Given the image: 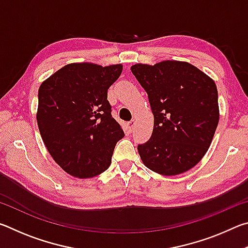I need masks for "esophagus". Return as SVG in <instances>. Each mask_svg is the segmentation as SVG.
<instances>
[{"label":"esophagus","mask_w":248,"mask_h":248,"mask_svg":"<svg viewBox=\"0 0 248 248\" xmlns=\"http://www.w3.org/2000/svg\"><path fill=\"white\" fill-rule=\"evenodd\" d=\"M127 125H128V129H129V131H132L133 128H134V125H136V120L132 119L131 121H129V123L127 124Z\"/></svg>","instance_id":"obj_1"}]
</instances>
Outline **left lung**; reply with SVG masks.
Segmentation results:
<instances>
[{
  "mask_svg": "<svg viewBox=\"0 0 248 248\" xmlns=\"http://www.w3.org/2000/svg\"><path fill=\"white\" fill-rule=\"evenodd\" d=\"M134 77L149 96L154 116L150 140L138 145L143 164L173 176L198 164L219 123L216 83L188 62L134 64Z\"/></svg>",
  "mask_w": 248,
  "mask_h": 248,
  "instance_id": "1",
  "label": "left lung"
}]
</instances>
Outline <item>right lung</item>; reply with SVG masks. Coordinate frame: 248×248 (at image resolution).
<instances>
[{
	"instance_id": "1",
	"label": "right lung",
	"mask_w": 248,
	"mask_h": 248,
	"mask_svg": "<svg viewBox=\"0 0 248 248\" xmlns=\"http://www.w3.org/2000/svg\"><path fill=\"white\" fill-rule=\"evenodd\" d=\"M121 72V64L71 63L39 87L40 136L57 164L74 177L90 178L106 170L116 143L124 137L107 99Z\"/></svg>"
}]
</instances>
